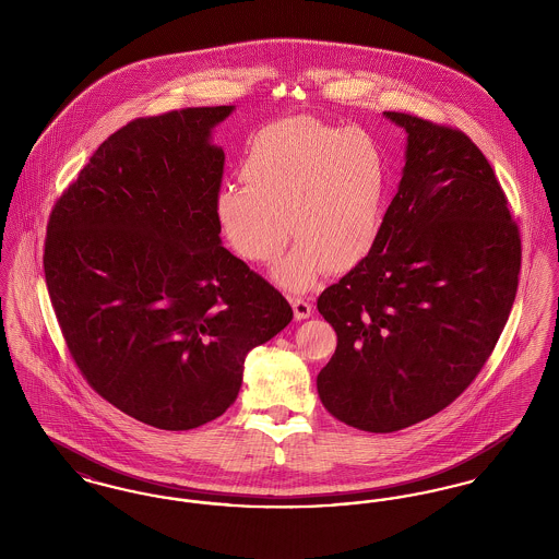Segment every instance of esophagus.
I'll return each mask as SVG.
<instances>
[{"mask_svg":"<svg viewBox=\"0 0 559 559\" xmlns=\"http://www.w3.org/2000/svg\"><path fill=\"white\" fill-rule=\"evenodd\" d=\"M292 306L295 319H310V314H312V304H310L308 299H304V297H292Z\"/></svg>","mask_w":559,"mask_h":559,"instance_id":"1","label":"esophagus"}]
</instances>
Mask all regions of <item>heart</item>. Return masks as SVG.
Returning a JSON list of instances; mask_svg holds the SVG:
<instances>
[{"instance_id": "1", "label": "heart", "mask_w": 559, "mask_h": 559, "mask_svg": "<svg viewBox=\"0 0 559 559\" xmlns=\"http://www.w3.org/2000/svg\"><path fill=\"white\" fill-rule=\"evenodd\" d=\"M242 187L215 197L222 235L242 260L266 264L292 235L295 245L272 278L306 292L326 267L344 274L374 247L383 226L390 167L365 130L289 117L255 133L239 165Z\"/></svg>"}]
</instances>
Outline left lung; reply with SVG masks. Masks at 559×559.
Returning <instances> with one entry per match:
<instances>
[{
	"label": "left lung",
	"instance_id": "left-lung-1",
	"mask_svg": "<svg viewBox=\"0 0 559 559\" xmlns=\"http://www.w3.org/2000/svg\"><path fill=\"white\" fill-rule=\"evenodd\" d=\"M383 115L408 133L399 192L371 253L317 301L337 333L320 400L372 433L415 426L467 390L503 333L522 264L506 192L472 138Z\"/></svg>",
	"mask_w": 559,
	"mask_h": 559
}]
</instances>
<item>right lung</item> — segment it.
<instances>
[{
    "label": "right lung",
    "instance_id": "right-lung-1",
    "mask_svg": "<svg viewBox=\"0 0 559 559\" xmlns=\"http://www.w3.org/2000/svg\"><path fill=\"white\" fill-rule=\"evenodd\" d=\"M235 107L169 110L110 133L56 201L46 285L83 379L146 426L182 431L239 396L249 349L293 319L289 301L219 239Z\"/></svg>",
    "mask_w": 559,
    "mask_h": 559
}]
</instances>
